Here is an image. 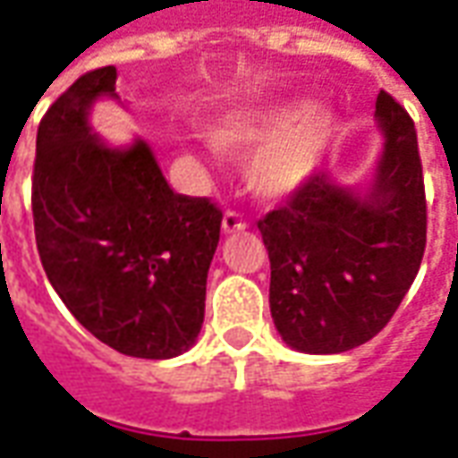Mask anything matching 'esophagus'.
Listing matches in <instances>:
<instances>
[{"instance_id":"obj_1","label":"esophagus","mask_w":458,"mask_h":458,"mask_svg":"<svg viewBox=\"0 0 458 458\" xmlns=\"http://www.w3.org/2000/svg\"><path fill=\"white\" fill-rule=\"evenodd\" d=\"M245 228H248V220L242 218L240 213H235V210H228V213L223 216V230H225V233H238V230Z\"/></svg>"}]
</instances>
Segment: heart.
I'll use <instances>...</instances> for the list:
<instances>
[{
    "label": "heart",
    "instance_id": "obj_1",
    "mask_svg": "<svg viewBox=\"0 0 458 458\" xmlns=\"http://www.w3.org/2000/svg\"><path fill=\"white\" fill-rule=\"evenodd\" d=\"M337 121L322 106L273 108L258 116L223 121L213 131L220 151L248 156V178L262 198H283L315 174Z\"/></svg>",
    "mask_w": 458,
    "mask_h": 458
}]
</instances>
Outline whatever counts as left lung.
<instances>
[{
	"label": "left lung",
	"instance_id": "left-lung-1",
	"mask_svg": "<svg viewBox=\"0 0 458 458\" xmlns=\"http://www.w3.org/2000/svg\"><path fill=\"white\" fill-rule=\"evenodd\" d=\"M385 151L367 196L312 174L258 220L270 258V312L307 354H337L382 332L414 283L427 248V198L414 121L377 96Z\"/></svg>",
	"mask_w": 458,
	"mask_h": 458
}]
</instances>
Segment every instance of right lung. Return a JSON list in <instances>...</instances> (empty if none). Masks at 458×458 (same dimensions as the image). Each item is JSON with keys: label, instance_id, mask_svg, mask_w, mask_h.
<instances>
[{"label": "right lung", "instance_id": "right-lung-1", "mask_svg": "<svg viewBox=\"0 0 458 458\" xmlns=\"http://www.w3.org/2000/svg\"><path fill=\"white\" fill-rule=\"evenodd\" d=\"M116 94V66L84 73L44 114L31 175L44 273L96 340L140 360L191 350L220 240L208 198L174 193L146 140L111 148L89 126Z\"/></svg>", "mask_w": 458, "mask_h": 458}]
</instances>
